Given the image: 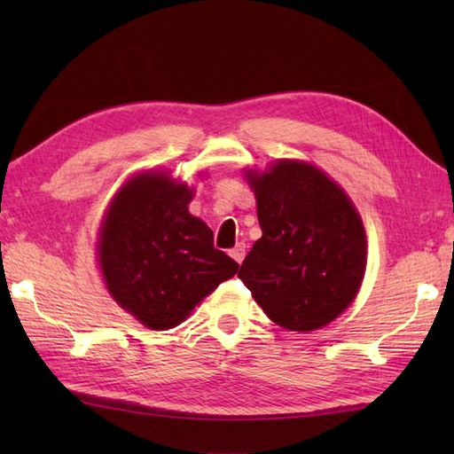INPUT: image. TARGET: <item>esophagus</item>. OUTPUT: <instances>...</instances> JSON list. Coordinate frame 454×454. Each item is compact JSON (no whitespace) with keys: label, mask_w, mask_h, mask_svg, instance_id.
Here are the masks:
<instances>
[{"label":"esophagus","mask_w":454,"mask_h":454,"mask_svg":"<svg viewBox=\"0 0 454 454\" xmlns=\"http://www.w3.org/2000/svg\"><path fill=\"white\" fill-rule=\"evenodd\" d=\"M230 255H232L234 262L242 263V262H244V257H246V244H244V242L236 244L232 249H230Z\"/></svg>","instance_id":"1"}]
</instances>
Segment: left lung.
<instances>
[{
    "mask_svg": "<svg viewBox=\"0 0 454 454\" xmlns=\"http://www.w3.org/2000/svg\"><path fill=\"white\" fill-rule=\"evenodd\" d=\"M263 236L238 277L275 324L312 332L340 316L359 291L366 238L343 189L302 161L247 173Z\"/></svg>",
    "mask_w": 454,
    "mask_h": 454,
    "instance_id": "8db88e82",
    "label": "left lung"
}]
</instances>
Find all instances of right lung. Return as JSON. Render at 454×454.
I'll list each match as a JSON object with an SVG mask.
<instances>
[{"mask_svg": "<svg viewBox=\"0 0 454 454\" xmlns=\"http://www.w3.org/2000/svg\"><path fill=\"white\" fill-rule=\"evenodd\" d=\"M191 189L163 173L130 179L111 202L99 238L103 278L124 310L150 330L179 325L238 263L189 215Z\"/></svg>", "mask_w": 454, "mask_h": 454, "instance_id": "right-lung-1", "label": "right lung"}]
</instances>
